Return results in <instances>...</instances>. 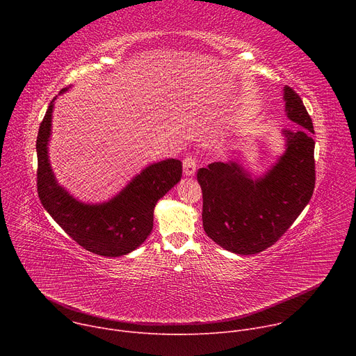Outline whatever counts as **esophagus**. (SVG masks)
I'll list each match as a JSON object with an SVG mask.
<instances>
[{"mask_svg":"<svg viewBox=\"0 0 356 356\" xmlns=\"http://www.w3.org/2000/svg\"><path fill=\"white\" fill-rule=\"evenodd\" d=\"M197 168V161L193 155H187L183 161V173L184 176H193L195 173Z\"/></svg>","mask_w":356,"mask_h":356,"instance_id":"1","label":"esophagus"}]
</instances>
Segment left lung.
Instances as JSON below:
<instances>
[{"instance_id": "left-lung-1", "label": "left lung", "mask_w": 356, "mask_h": 356, "mask_svg": "<svg viewBox=\"0 0 356 356\" xmlns=\"http://www.w3.org/2000/svg\"><path fill=\"white\" fill-rule=\"evenodd\" d=\"M294 129H283L284 154L262 177L252 179L236 161L197 172L202 190V227L220 246L253 255L272 246L309 204L316 186L314 127L300 95L283 90Z\"/></svg>"}]
</instances>
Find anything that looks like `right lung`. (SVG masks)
Wrapping results in <instances>:
<instances>
[{"label": "right lung", "instance_id": "obj_1", "mask_svg": "<svg viewBox=\"0 0 356 356\" xmlns=\"http://www.w3.org/2000/svg\"><path fill=\"white\" fill-rule=\"evenodd\" d=\"M67 91L63 88L62 92ZM54 101L40 122L38 152V194L44 210L86 250L117 258L136 249L154 228L156 202L181 179V162L166 159L143 169L114 198L103 204H84L55 179L49 163L47 142Z\"/></svg>", "mask_w": 356, "mask_h": 356}]
</instances>
